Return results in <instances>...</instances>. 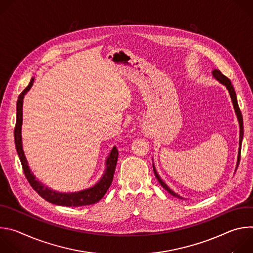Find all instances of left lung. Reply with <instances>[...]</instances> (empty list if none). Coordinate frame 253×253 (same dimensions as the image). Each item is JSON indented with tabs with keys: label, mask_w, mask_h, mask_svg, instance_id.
Returning a JSON list of instances; mask_svg holds the SVG:
<instances>
[{
	"label": "left lung",
	"mask_w": 253,
	"mask_h": 253,
	"mask_svg": "<svg viewBox=\"0 0 253 253\" xmlns=\"http://www.w3.org/2000/svg\"><path fill=\"white\" fill-rule=\"evenodd\" d=\"M213 77L216 79V80H218L221 84H223V85H225L226 86V88H227V90L229 91V94H230V97H231V99H232V102H233V106H234V109H235V112H236V115H237V118H238V121H239V126H240V136H239V152H238V162H239V160H240V153H241V143H242V138H243V119H242V115H241V111H240V109H239V106H238V103H237V99H236V94H235V91H234V88H233V86H232V84H231V82H230V80L226 77V76H224L221 72L219 71V70H217V69H214V71H213ZM153 170H154V174H155V177L157 178V180L159 181V183L161 184V186L165 189V190H167L171 195H173V196H175V197H178V198H181L180 197L178 194H176L175 192H173L163 181H162V179L159 177V175L157 174V172H156V170H155V167H154V165H153Z\"/></svg>",
	"instance_id": "obj_1"
}]
</instances>
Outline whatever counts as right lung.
Segmentation results:
<instances>
[{
	"instance_id": "add662e5",
	"label": "right lung",
	"mask_w": 253,
	"mask_h": 253,
	"mask_svg": "<svg viewBox=\"0 0 253 253\" xmlns=\"http://www.w3.org/2000/svg\"><path fill=\"white\" fill-rule=\"evenodd\" d=\"M34 82V78L31 79L29 85L23 90V92L19 95L18 102H17V120H16V126L14 131V137H15V144L16 149L19 155V158L21 160V164L23 167V171L25 173V176L29 181L30 185L33 187V189L37 192L42 198L47 200L48 202H51L56 205L61 206H68V207H78V206H84V205H91L94 203H97L109 189L112 180L114 177L116 164L118 160V150L116 147H114L106 161V172L103 175V177L100 179V181L93 187L89 189H85L79 192L74 193H60L57 191H54L47 186L43 185L38 180H36L35 176L31 172L28 162L26 160V157L24 155L23 147H22V136H21V129H22V121H23V98L24 95L30 90Z\"/></svg>"
}]
</instances>
